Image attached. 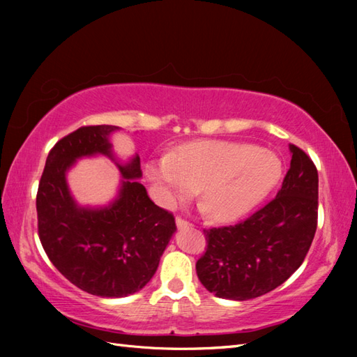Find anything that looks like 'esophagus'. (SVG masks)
Returning <instances> with one entry per match:
<instances>
[{"mask_svg": "<svg viewBox=\"0 0 357 357\" xmlns=\"http://www.w3.org/2000/svg\"><path fill=\"white\" fill-rule=\"evenodd\" d=\"M174 222H176V227H178V229H185V227H192V224H190V222H187V221H184L183 218H176V221H174Z\"/></svg>", "mask_w": 357, "mask_h": 357, "instance_id": "1", "label": "esophagus"}]
</instances>
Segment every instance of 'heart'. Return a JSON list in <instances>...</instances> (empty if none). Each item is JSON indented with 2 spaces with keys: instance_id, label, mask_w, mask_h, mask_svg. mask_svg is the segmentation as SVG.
<instances>
[{
  "instance_id": "heart-1",
  "label": "heart",
  "mask_w": 357,
  "mask_h": 357,
  "mask_svg": "<svg viewBox=\"0 0 357 357\" xmlns=\"http://www.w3.org/2000/svg\"><path fill=\"white\" fill-rule=\"evenodd\" d=\"M147 176L161 187L164 201L199 192L201 207L219 222L248 213L280 176V161L270 150L234 141H198L147 164Z\"/></svg>"
}]
</instances>
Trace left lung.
Segmentation results:
<instances>
[{"instance_id": "8db88e82", "label": "left lung", "mask_w": 357, "mask_h": 357, "mask_svg": "<svg viewBox=\"0 0 357 357\" xmlns=\"http://www.w3.org/2000/svg\"><path fill=\"white\" fill-rule=\"evenodd\" d=\"M291 162L276 198L236 225L204 230L196 262L201 284L218 298L248 301L275 290L301 267L317 227V170L290 144Z\"/></svg>"}]
</instances>
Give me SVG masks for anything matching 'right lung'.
I'll list each match as a JSON object with an SVG mask.
<instances>
[{"instance_id": "obj_1", "label": "right lung", "mask_w": 357, "mask_h": 357, "mask_svg": "<svg viewBox=\"0 0 357 357\" xmlns=\"http://www.w3.org/2000/svg\"><path fill=\"white\" fill-rule=\"evenodd\" d=\"M116 126H89L59 139L45 159L38 185V233L44 252L73 285L101 298H126L147 285L176 231L174 218L149 198L139 156L127 162L113 153ZM102 154L117 164V198L102 208H82L66 184L81 157Z\"/></svg>"}]
</instances>
